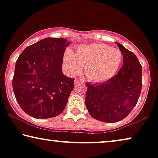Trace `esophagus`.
Listing matches in <instances>:
<instances>
[{"label":"esophagus","instance_id":"34e87169","mask_svg":"<svg viewBox=\"0 0 158 158\" xmlns=\"http://www.w3.org/2000/svg\"><path fill=\"white\" fill-rule=\"evenodd\" d=\"M83 81H81V80H80V79H76L74 80V85L75 86H77L78 85V84H81V83H83Z\"/></svg>","mask_w":158,"mask_h":158}]
</instances>
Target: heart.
<instances>
[{"label":"heart","instance_id":"obj_1","mask_svg":"<svg viewBox=\"0 0 158 158\" xmlns=\"http://www.w3.org/2000/svg\"><path fill=\"white\" fill-rule=\"evenodd\" d=\"M123 54L118 48L102 43L79 46L74 54L67 51L64 64L71 74L79 72L84 66V74L89 81L104 82L112 79L120 67Z\"/></svg>","mask_w":158,"mask_h":158}]
</instances>
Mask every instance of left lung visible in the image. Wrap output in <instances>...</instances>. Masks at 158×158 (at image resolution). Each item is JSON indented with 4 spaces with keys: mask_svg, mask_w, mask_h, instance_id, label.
I'll list each match as a JSON object with an SVG mask.
<instances>
[{
    "mask_svg": "<svg viewBox=\"0 0 158 158\" xmlns=\"http://www.w3.org/2000/svg\"><path fill=\"white\" fill-rule=\"evenodd\" d=\"M123 55V64L107 81L86 83L85 104L93 118L107 123L125 118L136 105L142 89V66L134 53L117 43Z\"/></svg>",
    "mask_w": 158,
    "mask_h": 158,
    "instance_id": "left-lung-1",
    "label": "left lung"
}]
</instances>
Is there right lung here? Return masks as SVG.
<instances>
[{"label": "right lung", "instance_id": "1", "mask_svg": "<svg viewBox=\"0 0 158 158\" xmlns=\"http://www.w3.org/2000/svg\"><path fill=\"white\" fill-rule=\"evenodd\" d=\"M63 38H46L26 47L15 62L13 90L21 108L35 119L56 117L63 112L74 89V79L64 76Z\"/></svg>", "mask_w": 158, "mask_h": 158}]
</instances>
